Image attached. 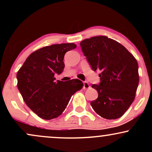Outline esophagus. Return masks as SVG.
<instances>
[{
  "label": "esophagus",
  "mask_w": 152,
  "mask_h": 152,
  "mask_svg": "<svg viewBox=\"0 0 152 152\" xmlns=\"http://www.w3.org/2000/svg\"><path fill=\"white\" fill-rule=\"evenodd\" d=\"M90 88V85L88 84V83L87 81H84L83 82V88L84 89H87V88Z\"/></svg>",
  "instance_id": "34e87169"
}]
</instances>
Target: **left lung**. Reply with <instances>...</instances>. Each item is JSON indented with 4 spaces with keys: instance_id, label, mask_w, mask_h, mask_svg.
I'll return each mask as SVG.
<instances>
[{
    "instance_id": "obj_1",
    "label": "left lung",
    "mask_w": 152,
    "mask_h": 152,
    "mask_svg": "<svg viewBox=\"0 0 152 152\" xmlns=\"http://www.w3.org/2000/svg\"><path fill=\"white\" fill-rule=\"evenodd\" d=\"M80 45L92 69L100 72L101 83L92 85L98 98L91 105L103 118H120L135 99L139 81L137 61L123 45L106 36L86 38Z\"/></svg>"
}]
</instances>
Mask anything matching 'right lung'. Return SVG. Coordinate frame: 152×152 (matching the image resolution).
<instances>
[{"label": "right lung", "instance_id": "1", "mask_svg": "<svg viewBox=\"0 0 152 152\" xmlns=\"http://www.w3.org/2000/svg\"><path fill=\"white\" fill-rule=\"evenodd\" d=\"M76 46L69 43L43 47L31 53L17 73V86L24 102L43 119L60 116L73 94L83 88L78 79L56 81L54 77L64 71L65 53Z\"/></svg>", "mask_w": 152, "mask_h": 152}]
</instances>
